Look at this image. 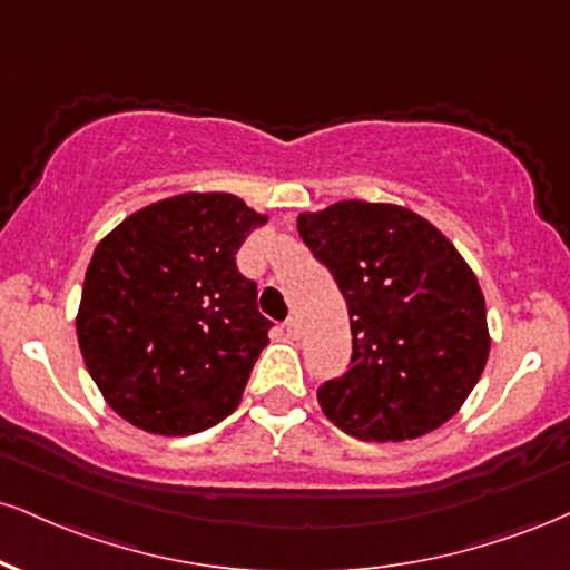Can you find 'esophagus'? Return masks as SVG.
<instances>
[{
	"mask_svg": "<svg viewBox=\"0 0 570 570\" xmlns=\"http://www.w3.org/2000/svg\"><path fill=\"white\" fill-rule=\"evenodd\" d=\"M284 328H286V337H292V340H297L299 334H303V326H299V318H294V315H289V318H286Z\"/></svg>",
	"mask_w": 570,
	"mask_h": 570,
	"instance_id": "34e87169",
	"label": "esophagus"
}]
</instances>
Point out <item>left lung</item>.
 <instances>
[{
  "mask_svg": "<svg viewBox=\"0 0 570 570\" xmlns=\"http://www.w3.org/2000/svg\"><path fill=\"white\" fill-rule=\"evenodd\" d=\"M297 230L351 313V366L318 387L324 414L376 443L449 422L491 351L481 284L456 246L416 212L355 198L303 212Z\"/></svg>",
  "mask_w": 570,
  "mask_h": 570,
  "instance_id": "left-lung-1",
  "label": "left lung"
}]
</instances>
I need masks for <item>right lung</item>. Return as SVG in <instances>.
Returning <instances> with one entry per match:
<instances>
[{"instance_id": "1", "label": "right lung", "mask_w": 570, "mask_h": 570, "mask_svg": "<svg viewBox=\"0 0 570 570\" xmlns=\"http://www.w3.org/2000/svg\"><path fill=\"white\" fill-rule=\"evenodd\" d=\"M265 223L233 194H180L137 209L95 246L77 337L121 420L194 435L238 406L273 324L236 252Z\"/></svg>"}]
</instances>
